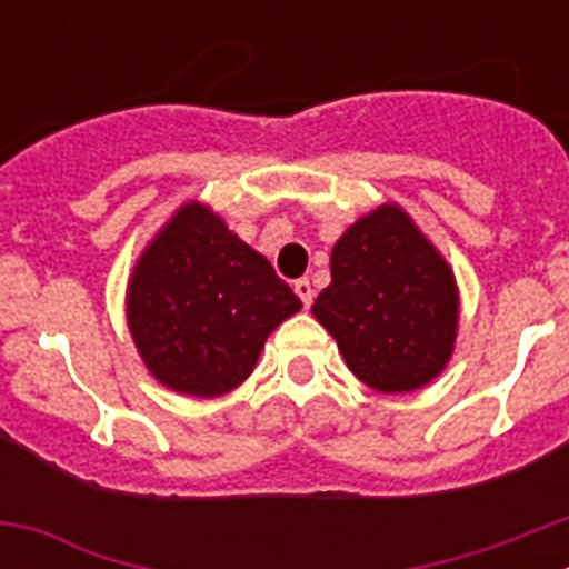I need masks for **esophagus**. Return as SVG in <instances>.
I'll list each match as a JSON object with an SVG mask.
<instances>
[{"label": "esophagus", "instance_id": "obj_1", "mask_svg": "<svg viewBox=\"0 0 569 569\" xmlns=\"http://www.w3.org/2000/svg\"><path fill=\"white\" fill-rule=\"evenodd\" d=\"M293 290H296V296H299L305 308H310V305H313V284H310V279L293 281Z\"/></svg>", "mask_w": 569, "mask_h": 569}]
</instances>
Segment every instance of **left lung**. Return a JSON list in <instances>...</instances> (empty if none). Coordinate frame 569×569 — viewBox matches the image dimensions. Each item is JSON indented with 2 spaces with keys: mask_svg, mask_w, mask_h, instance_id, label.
<instances>
[{
  "mask_svg": "<svg viewBox=\"0 0 569 569\" xmlns=\"http://www.w3.org/2000/svg\"><path fill=\"white\" fill-rule=\"evenodd\" d=\"M313 316L356 379L379 393H413L450 365L459 284L410 213L385 202L339 236Z\"/></svg>",
  "mask_w": 569,
  "mask_h": 569,
  "instance_id": "left-lung-1",
  "label": "left lung"
}]
</instances>
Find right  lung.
<instances>
[{"label": "right lung", "instance_id": "add662e5", "mask_svg": "<svg viewBox=\"0 0 569 569\" xmlns=\"http://www.w3.org/2000/svg\"><path fill=\"white\" fill-rule=\"evenodd\" d=\"M299 310L273 264L199 199L156 230L124 293L130 339L150 376L193 399L236 390L268 336Z\"/></svg>", "mask_w": 569, "mask_h": 569}]
</instances>
